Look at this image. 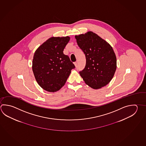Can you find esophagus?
Masks as SVG:
<instances>
[{
	"label": "esophagus",
	"instance_id": "34e87169",
	"mask_svg": "<svg viewBox=\"0 0 146 146\" xmlns=\"http://www.w3.org/2000/svg\"><path fill=\"white\" fill-rule=\"evenodd\" d=\"M74 64L75 66V67H76V66H77V61H76V62H75L74 63Z\"/></svg>",
	"mask_w": 146,
	"mask_h": 146
}]
</instances>
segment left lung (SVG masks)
Listing matches in <instances>:
<instances>
[{"label":"left lung","mask_w":146,"mask_h":146,"mask_svg":"<svg viewBox=\"0 0 146 146\" xmlns=\"http://www.w3.org/2000/svg\"><path fill=\"white\" fill-rule=\"evenodd\" d=\"M75 38L85 55V67L80 72L85 83L94 89L107 85L117 68L116 56L113 47L92 31L75 36Z\"/></svg>","instance_id":"8db88e82"}]
</instances>
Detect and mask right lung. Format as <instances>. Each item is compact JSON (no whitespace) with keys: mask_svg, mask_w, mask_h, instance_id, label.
Returning <instances> with one entry per match:
<instances>
[{"mask_svg":"<svg viewBox=\"0 0 146 146\" xmlns=\"http://www.w3.org/2000/svg\"><path fill=\"white\" fill-rule=\"evenodd\" d=\"M70 37H51L36 49L33 55L32 69L36 81L44 90L56 92L64 85L74 69L63 50Z\"/></svg>","mask_w":146,"mask_h":146,"instance_id":"1","label":"right lung"}]
</instances>
